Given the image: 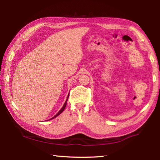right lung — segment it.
Here are the masks:
<instances>
[{
  "mask_svg": "<svg viewBox=\"0 0 160 160\" xmlns=\"http://www.w3.org/2000/svg\"><path fill=\"white\" fill-rule=\"evenodd\" d=\"M68 98H69V96H68V97H67V100H66V102H65V103H64V105H63V107H62V108H61V109L59 111V112H58V113L56 115H55V116H54V117H53L52 118H51V119H49V120H52V119H53V118H56L57 116H58V115H59L61 113H62V112L64 110V108H65V107H66V105H67V100H68Z\"/></svg>",
  "mask_w": 160,
  "mask_h": 160,
  "instance_id": "right-lung-1",
  "label": "right lung"
}]
</instances>
